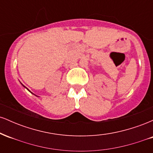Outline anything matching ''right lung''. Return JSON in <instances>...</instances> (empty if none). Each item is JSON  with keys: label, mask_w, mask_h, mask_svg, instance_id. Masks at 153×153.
<instances>
[{"label": "right lung", "mask_w": 153, "mask_h": 153, "mask_svg": "<svg viewBox=\"0 0 153 153\" xmlns=\"http://www.w3.org/2000/svg\"><path fill=\"white\" fill-rule=\"evenodd\" d=\"M24 87H25V86H24Z\"/></svg>", "instance_id": "1"}]
</instances>
